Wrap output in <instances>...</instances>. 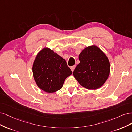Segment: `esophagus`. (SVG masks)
<instances>
[{"mask_svg": "<svg viewBox=\"0 0 132 132\" xmlns=\"http://www.w3.org/2000/svg\"><path fill=\"white\" fill-rule=\"evenodd\" d=\"M75 67H76V66H73L71 67V70H72V72H73V71H74V70H75Z\"/></svg>", "mask_w": 132, "mask_h": 132, "instance_id": "34e87169", "label": "esophagus"}]
</instances>
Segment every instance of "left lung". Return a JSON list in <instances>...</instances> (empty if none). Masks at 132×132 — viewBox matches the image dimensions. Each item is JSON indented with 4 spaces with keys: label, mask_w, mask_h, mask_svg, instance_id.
<instances>
[{
    "label": "left lung",
    "mask_w": 132,
    "mask_h": 132,
    "mask_svg": "<svg viewBox=\"0 0 132 132\" xmlns=\"http://www.w3.org/2000/svg\"><path fill=\"white\" fill-rule=\"evenodd\" d=\"M80 63L73 72L76 79L87 89L100 88L108 78L110 65L108 57L96 45L89 46L79 55Z\"/></svg>",
    "instance_id": "obj_1"
}]
</instances>
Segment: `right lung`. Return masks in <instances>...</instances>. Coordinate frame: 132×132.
Returning <instances> with one entry per match:
<instances>
[{"label": "right lung", "mask_w": 132, "mask_h": 132, "mask_svg": "<svg viewBox=\"0 0 132 132\" xmlns=\"http://www.w3.org/2000/svg\"><path fill=\"white\" fill-rule=\"evenodd\" d=\"M32 72L37 86L49 93L61 89L66 78L72 73L65 59L48 48L37 55Z\"/></svg>", "instance_id": "add662e5"}]
</instances>
